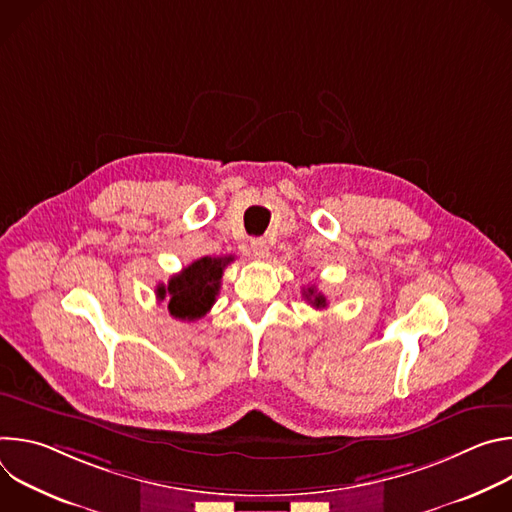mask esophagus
<instances>
[{
    "instance_id": "1",
    "label": "esophagus",
    "mask_w": 512,
    "mask_h": 512,
    "mask_svg": "<svg viewBox=\"0 0 512 512\" xmlns=\"http://www.w3.org/2000/svg\"><path fill=\"white\" fill-rule=\"evenodd\" d=\"M251 253L257 259H265V257H269V247L263 239H251Z\"/></svg>"
}]
</instances>
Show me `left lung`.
Instances as JSON below:
<instances>
[{"mask_svg": "<svg viewBox=\"0 0 512 512\" xmlns=\"http://www.w3.org/2000/svg\"><path fill=\"white\" fill-rule=\"evenodd\" d=\"M304 298L314 306V308H326V298L320 294V291L316 289V285H312V287H308V289H304Z\"/></svg>", "mask_w": 512, "mask_h": 512, "instance_id": "1", "label": "left lung"}]
</instances>
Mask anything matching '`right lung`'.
<instances>
[{
	"label": "right lung",
	"mask_w": 512,
	"mask_h": 512,
	"mask_svg": "<svg viewBox=\"0 0 512 512\" xmlns=\"http://www.w3.org/2000/svg\"><path fill=\"white\" fill-rule=\"evenodd\" d=\"M233 257H200L180 273L172 275L168 285H158L156 294L160 300H168L170 316L184 322H194L212 308L225 267Z\"/></svg>",
	"instance_id": "obj_1"
}]
</instances>
